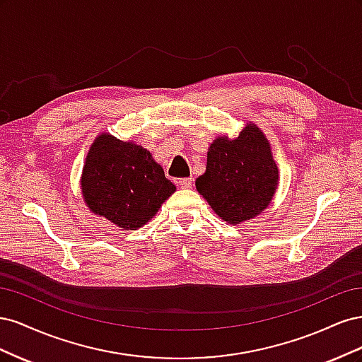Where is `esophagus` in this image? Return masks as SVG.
I'll return each instance as SVG.
<instances>
[{
  "label": "esophagus",
  "mask_w": 362,
  "mask_h": 362,
  "mask_svg": "<svg viewBox=\"0 0 362 362\" xmlns=\"http://www.w3.org/2000/svg\"><path fill=\"white\" fill-rule=\"evenodd\" d=\"M180 185H181V189H190L192 187V178H181Z\"/></svg>",
  "instance_id": "esophagus-1"
}]
</instances>
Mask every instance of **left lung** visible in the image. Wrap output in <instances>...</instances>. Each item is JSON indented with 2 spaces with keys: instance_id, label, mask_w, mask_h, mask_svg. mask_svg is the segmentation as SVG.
Returning <instances> with one entry per match:
<instances>
[{
  "instance_id": "1",
  "label": "left lung",
  "mask_w": 362,
  "mask_h": 362,
  "mask_svg": "<svg viewBox=\"0 0 362 362\" xmlns=\"http://www.w3.org/2000/svg\"><path fill=\"white\" fill-rule=\"evenodd\" d=\"M278 168L266 137L249 124L235 140L218 137L206 154V170L196 189L228 223L258 216L272 201Z\"/></svg>"
}]
</instances>
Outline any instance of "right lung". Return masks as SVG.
I'll list each match as a JSON object with an SVG mask.
<instances>
[{
	"label": "right lung",
	"mask_w": 362,
	"mask_h": 362,
	"mask_svg": "<svg viewBox=\"0 0 362 362\" xmlns=\"http://www.w3.org/2000/svg\"><path fill=\"white\" fill-rule=\"evenodd\" d=\"M81 189L95 214L119 228L137 229L156 216L175 185L145 148L103 134L87 154Z\"/></svg>",
	"instance_id": "obj_1"
}]
</instances>
